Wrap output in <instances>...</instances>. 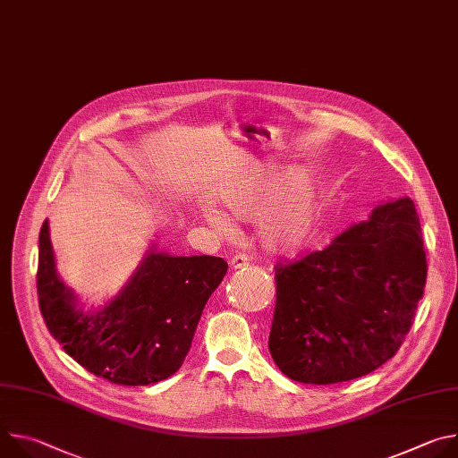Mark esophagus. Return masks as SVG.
<instances>
[{
    "instance_id": "34e87169",
    "label": "esophagus",
    "mask_w": 458,
    "mask_h": 458,
    "mask_svg": "<svg viewBox=\"0 0 458 458\" xmlns=\"http://www.w3.org/2000/svg\"><path fill=\"white\" fill-rule=\"evenodd\" d=\"M250 265V259L246 257V255H242V253H239V255H233L232 257V260H230V267L233 268V270H239V268H246Z\"/></svg>"
}]
</instances>
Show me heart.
Instances as JSON below:
<instances>
[{"mask_svg":"<svg viewBox=\"0 0 458 458\" xmlns=\"http://www.w3.org/2000/svg\"><path fill=\"white\" fill-rule=\"evenodd\" d=\"M226 212L242 221L257 219L255 233L265 250L295 255L306 250L320 226L324 195L320 182L308 172L290 174L268 163H253L221 190ZM205 219L221 233L232 235L233 223L208 208Z\"/></svg>","mask_w":458,"mask_h":458,"instance_id":"heart-1","label":"heart"}]
</instances>
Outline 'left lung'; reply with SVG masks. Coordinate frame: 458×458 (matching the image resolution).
<instances>
[{
    "mask_svg": "<svg viewBox=\"0 0 458 458\" xmlns=\"http://www.w3.org/2000/svg\"><path fill=\"white\" fill-rule=\"evenodd\" d=\"M426 251L410 198L378 205L324 250L276 267L268 348L304 384H335L380 368L401 348L426 286Z\"/></svg>",
    "mask_w": 458,
    "mask_h": 458,
    "instance_id": "obj_1",
    "label": "left lung"
}]
</instances>
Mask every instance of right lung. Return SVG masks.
I'll list each match as a JSON object with an SVG mask.
<instances>
[{"mask_svg":"<svg viewBox=\"0 0 458 458\" xmlns=\"http://www.w3.org/2000/svg\"><path fill=\"white\" fill-rule=\"evenodd\" d=\"M226 270L221 257H174L152 246L114 299L83 311L55 272L45 221L38 259L39 310L52 337L85 369L114 384L147 386L181 368L203 308Z\"/></svg>","mask_w":458,"mask_h":458,"instance_id":"1","label":"right lung"}]
</instances>
